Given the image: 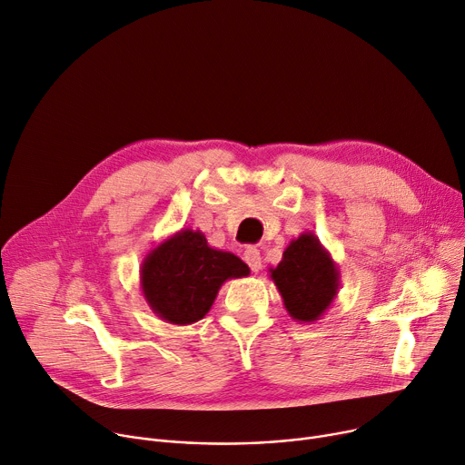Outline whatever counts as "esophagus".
Segmentation results:
<instances>
[{
	"label": "esophagus",
	"mask_w": 465,
	"mask_h": 465,
	"mask_svg": "<svg viewBox=\"0 0 465 465\" xmlns=\"http://www.w3.org/2000/svg\"><path fill=\"white\" fill-rule=\"evenodd\" d=\"M244 262L252 269V272H260L262 271V254L256 246H248L244 250Z\"/></svg>",
	"instance_id": "1"
}]
</instances>
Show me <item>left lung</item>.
I'll return each mask as SVG.
<instances>
[{
  "instance_id": "1",
  "label": "left lung",
  "mask_w": 465,
  "mask_h": 465,
  "mask_svg": "<svg viewBox=\"0 0 465 465\" xmlns=\"http://www.w3.org/2000/svg\"><path fill=\"white\" fill-rule=\"evenodd\" d=\"M283 306L297 322L319 321L340 292V269L313 232H304L269 269Z\"/></svg>"
}]
</instances>
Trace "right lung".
Listing matches in <instances>:
<instances>
[{
	"label": "right lung",
	"mask_w": 465,
	"mask_h": 465,
	"mask_svg": "<svg viewBox=\"0 0 465 465\" xmlns=\"http://www.w3.org/2000/svg\"><path fill=\"white\" fill-rule=\"evenodd\" d=\"M248 274V265L232 252L209 246L200 230L183 228L148 252L141 289L159 319L187 326L205 317L226 280Z\"/></svg>",
	"instance_id": "add662e5"
}]
</instances>
